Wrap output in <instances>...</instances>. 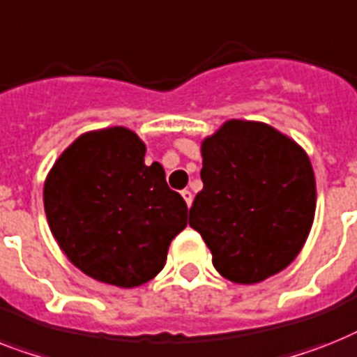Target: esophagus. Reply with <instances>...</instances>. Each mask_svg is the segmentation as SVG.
I'll return each instance as SVG.
<instances>
[{
    "mask_svg": "<svg viewBox=\"0 0 357 357\" xmlns=\"http://www.w3.org/2000/svg\"><path fill=\"white\" fill-rule=\"evenodd\" d=\"M181 196H183L185 204H187L188 207H190V205H192V192H190V190H187V188H185L183 192H181Z\"/></svg>",
    "mask_w": 357,
    "mask_h": 357,
    "instance_id": "1",
    "label": "esophagus"
}]
</instances>
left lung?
Segmentation results:
<instances>
[{
	"instance_id": "8db88e82",
	"label": "left lung",
	"mask_w": 357,
	"mask_h": 357,
	"mask_svg": "<svg viewBox=\"0 0 357 357\" xmlns=\"http://www.w3.org/2000/svg\"><path fill=\"white\" fill-rule=\"evenodd\" d=\"M188 225L222 277L255 284L294 262L315 214V178L299 144L264 123L227 121L202 143Z\"/></svg>"
}]
</instances>
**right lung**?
<instances>
[{
  "label": "right lung",
  "mask_w": 357,
  "mask_h": 357,
  "mask_svg": "<svg viewBox=\"0 0 357 357\" xmlns=\"http://www.w3.org/2000/svg\"><path fill=\"white\" fill-rule=\"evenodd\" d=\"M128 128L80 135L63 150L43 187L49 227L66 257L100 282L133 288L163 269L187 227L185 199Z\"/></svg>",
  "instance_id": "add662e5"
}]
</instances>
